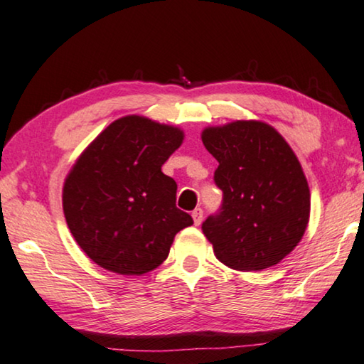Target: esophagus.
<instances>
[{
	"label": "esophagus",
	"instance_id": "34e87169",
	"mask_svg": "<svg viewBox=\"0 0 364 364\" xmlns=\"http://www.w3.org/2000/svg\"><path fill=\"white\" fill-rule=\"evenodd\" d=\"M191 215H193L194 225H200V222H203V218H204V212H203V209H200V207H198V209L193 210Z\"/></svg>",
	"mask_w": 364,
	"mask_h": 364
}]
</instances>
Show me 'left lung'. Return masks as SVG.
I'll use <instances>...</instances> for the list:
<instances>
[{"label":"left lung","instance_id":"obj_1","mask_svg":"<svg viewBox=\"0 0 364 364\" xmlns=\"http://www.w3.org/2000/svg\"><path fill=\"white\" fill-rule=\"evenodd\" d=\"M203 142L218 161L213 181L223 193L220 210L203 223L217 259L243 272L279 264L309 222V188L295 152L272 126L252 119L205 128Z\"/></svg>","mask_w":364,"mask_h":364}]
</instances>
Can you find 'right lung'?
<instances>
[{"label":"right lung","instance_id":"1","mask_svg":"<svg viewBox=\"0 0 364 364\" xmlns=\"http://www.w3.org/2000/svg\"><path fill=\"white\" fill-rule=\"evenodd\" d=\"M183 131L137 114L113 121L80 154L63 186L71 233L100 267L142 275L168 257L175 235L193 225L176 207V183L161 165Z\"/></svg>","mask_w":364,"mask_h":364}]
</instances>
